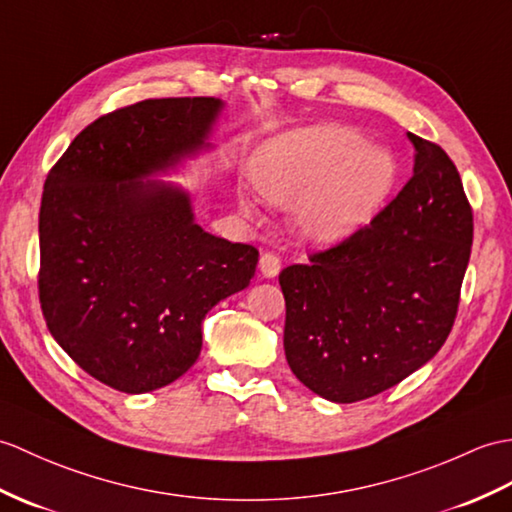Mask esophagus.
<instances>
[{"label":"esophagus","instance_id":"1","mask_svg":"<svg viewBox=\"0 0 512 512\" xmlns=\"http://www.w3.org/2000/svg\"><path fill=\"white\" fill-rule=\"evenodd\" d=\"M259 270L266 279H275L281 270V259L275 253H264L259 257Z\"/></svg>","mask_w":512,"mask_h":512}]
</instances>
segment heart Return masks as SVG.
I'll return each instance as SVG.
<instances>
[{
  "label": "heart",
  "mask_w": 512,
  "mask_h": 512,
  "mask_svg": "<svg viewBox=\"0 0 512 512\" xmlns=\"http://www.w3.org/2000/svg\"><path fill=\"white\" fill-rule=\"evenodd\" d=\"M248 174L275 205L296 202V222L307 237L331 242L373 216L395 183L397 165L386 148L364 144L360 130L314 124L268 139ZM240 209L255 213V202L240 194Z\"/></svg>",
  "instance_id": "obj_1"
}]
</instances>
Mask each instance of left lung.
<instances>
[{"label":"left lung","instance_id":"obj_1","mask_svg":"<svg viewBox=\"0 0 512 512\" xmlns=\"http://www.w3.org/2000/svg\"><path fill=\"white\" fill-rule=\"evenodd\" d=\"M414 172L371 224L281 270L283 349L316 395L353 403L432 360L458 314L473 211L447 152L408 133Z\"/></svg>","mask_w":512,"mask_h":512}]
</instances>
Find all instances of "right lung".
Segmentation results:
<instances>
[{
	"label": "right lung",
	"instance_id": "right-lung-1",
	"mask_svg": "<svg viewBox=\"0 0 512 512\" xmlns=\"http://www.w3.org/2000/svg\"><path fill=\"white\" fill-rule=\"evenodd\" d=\"M220 109L216 98H161L106 113L45 178L47 329L82 371L128 395L187 373L202 318L255 275V246L202 231L181 187L141 181L207 146Z\"/></svg>",
	"mask_w": 512,
	"mask_h": 512
}]
</instances>
